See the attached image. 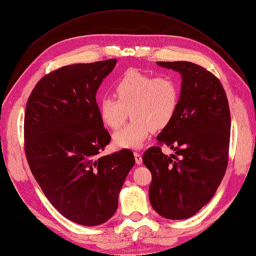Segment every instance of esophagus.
Here are the masks:
<instances>
[{"label":"esophagus","mask_w":256,"mask_h":256,"mask_svg":"<svg viewBox=\"0 0 256 256\" xmlns=\"http://www.w3.org/2000/svg\"><path fill=\"white\" fill-rule=\"evenodd\" d=\"M134 159H136V164H142V154L140 152H134Z\"/></svg>","instance_id":"34e87169"}]
</instances>
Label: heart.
Listing matches in <instances>:
<instances>
[{
	"mask_svg": "<svg viewBox=\"0 0 256 256\" xmlns=\"http://www.w3.org/2000/svg\"><path fill=\"white\" fill-rule=\"evenodd\" d=\"M114 92L118 99L102 98L98 111L100 120L110 129H118L131 111L134 122L113 134V143L120 148L143 147L152 129L168 126L180 102V88L171 76L154 78L136 69L124 74L115 84Z\"/></svg>",
	"mask_w": 256,
	"mask_h": 256,
	"instance_id": "obj_1",
	"label": "heart"
}]
</instances>
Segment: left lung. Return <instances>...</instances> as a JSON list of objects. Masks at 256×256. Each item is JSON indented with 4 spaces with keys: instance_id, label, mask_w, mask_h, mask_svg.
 I'll use <instances>...</instances> for the list:
<instances>
[{
    "instance_id": "left-lung-1",
    "label": "left lung",
    "mask_w": 256,
    "mask_h": 256,
    "mask_svg": "<svg viewBox=\"0 0 256 256\" xmlns=\"http://www.w3.org/2000/svg\"><path fill=\"white\" fill-rule=\"evenodd\" d=\"M182 74L180 102L173 120L158 134L160 146L143 154L152 173L150 200L160 216L187 219L218 189L228 162L230 113L226 92L214 74L190 62H157Z\"/></svg>"
}]
</instances>
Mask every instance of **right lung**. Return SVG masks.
<instances>
[{"mask_svg": "<svg viewBox=\"0 0 256 256\" xmlns=\"http://www.w3.org/2000/svg\"><path fill=\"white\" fill-rule=\"evenodd\" d=\"M116 58L56 69L42 78L26 102L24 150L50 203L85 226L115 214L134 156L122 150L99 156L111 136L100 120L96 92Z\"/></svg>", "mask_w": 256, "mask_h": 256, "instance_id": "1", "label": "right lung"}]
</instances>
